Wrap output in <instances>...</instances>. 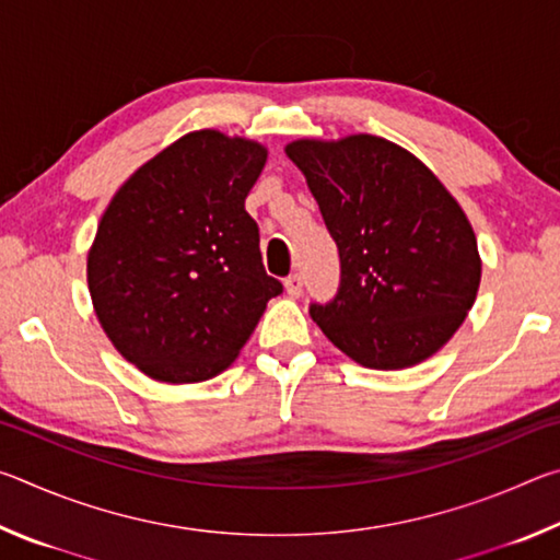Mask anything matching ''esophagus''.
<instances>
[{"mask_svg":"<svg viewBox=\"0 0 560 560\" xmlns=\"http://www.w3.org/2000/svg\"><path fill=\"white\" fill-rule=\"evenodd\" d=\"M283 287H287V293L291 299H299L301 296V291H303V279H301V273H291V277L283 281Z\"/></svg>","mask_w":560,"mask_h":560,"instance_id":"esophagus-1","label":"esophagus"}]
</instances>
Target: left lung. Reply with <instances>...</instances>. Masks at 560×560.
I'll return each mask as SVG.
<instances>
[{
    "label": "left lung",
    "mask_w": 560,
    "mask_h": 560,
    "mask_svg": "<svg viewBox=\"0 0 560 560\" xmlns=\"http://www.w3.org/2000/svg\"><path fill=\"white\" fill-rule=\"evenodd\" d=\"M340 254L338 296L311 318L373 371L432 358L477 301V234L442 179L410 150L368 132L283 148Z\"/></svg>",
    "instance_id": "obj_1"
}]
</instances>
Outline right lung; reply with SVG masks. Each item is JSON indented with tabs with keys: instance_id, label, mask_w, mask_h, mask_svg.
<instances>
[{
	"instance_id": "right-lung-1",
	"label": "right lung",
	"mask_w": 560,
	"mask_h": 560,
	"mask_svg": "<svg viewBox=\"0 0 560 560\" xmlns=\"http://www.w3.org/2000/svg\"><path fill=\"white\" fill-rule=\"evenodd\" d=\"M267 158L259 140L185 132L101 214L86 259L93 311L113 348L158 383L226 371L281 293L244 210Z\"/></svg>"
}]
</instances>
